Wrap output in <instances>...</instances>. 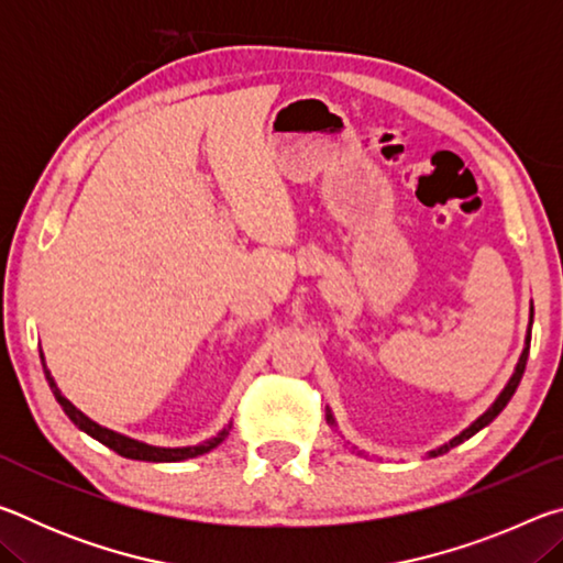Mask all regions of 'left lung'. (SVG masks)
Listing matches in <instances>:
<instances>
[{
    "label": "left lung",
    "mask_w": 563,
    "mask_h": 563,
    "mask_svg": "<svg viewBox=\"0 0 563 563\" xmlns=\"http://www.w3.org/2000/svg\"><path fill=\"white\" fill-rule=\"evenodd\" d=\"M529 342H531V325H529V335H527V347H523V352H521V357H519V365H517V369H514V375H511V379H509V385L501 389V395L497 397V402H494L487 412H484L479 419H476L474 424H470L466 427V430L462 432V434H456L452 442H446L444 446H440V450H434V452H430L432 456H437V454H444V452H450L452 446H456V444H462L464 440H470L472 434H476L482 430V427H487L494 417H497L504 407L509 405V399L514 397V393H517V387H519V383H521V375H523V369H527V357H529ZM328 419L332 422V415H328Z\"/></svg>",
    "instance_id": "obj_1"
}]
</instances>
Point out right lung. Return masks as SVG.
I'll return each mask as SVG.
<instances>
[{
	"instance_id": "1",
	"label": "right lung",
	"mask_w": 563,
	"mask_h": 563,
	"mask_svg": "<svg viewBox=\"0 0 563 563\" xmlns=\"http://www.w3.org/2000/svg\"><path fill=\"white\" fill-rule=\"evenodd\" d=\"M42 365H44V355H42ZM44 375H46V383H49L52 393H54V397H56V402L62 405V409H64L66 415H69L71 422H74L76 427H79V430L91 434L93 440H99L101 444H107L109 450H113V452L121 454V456H129V460H141V462H180V460H190V456H198V454L211 452L213 446L221 444V440L225 437V430H223L221 434L216 437V440H208V442L198 444V446H178V450H164V446H151V444H144V442L129 440V437L111 432V430H107V427L91 422V419H89L87 415L79 412V409H76V407L69 402V399H66V397L59 393V387L54 385V379H52V375H49V369H46V365H44Z\"/></svg>"
}]
</instances>
